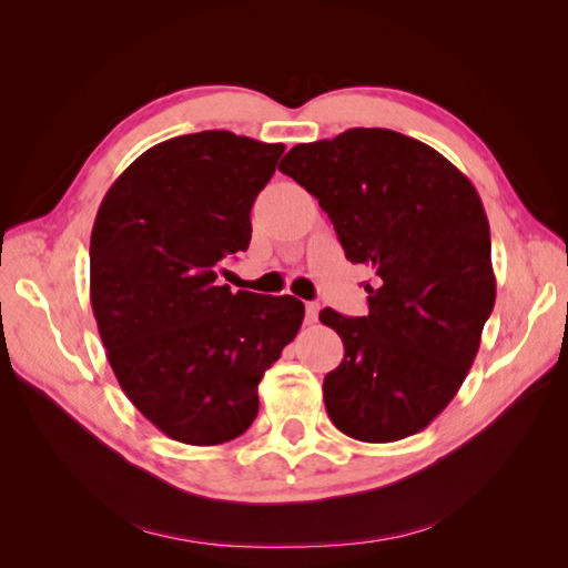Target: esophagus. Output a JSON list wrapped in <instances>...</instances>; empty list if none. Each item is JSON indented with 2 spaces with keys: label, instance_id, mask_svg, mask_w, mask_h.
<instances>
[{
  "label": "esophagus",
  "instance_id": "obj_1",
  "mask_svg": "<svg viewBox=\"0 0 568 568\" xmlns=\"http://www.w3.org/2000/svg\"><path fill=\"white\" fill-rule=\"evenodd\" d=\"M320 317V305L317 303H305V322L315 324Z\"/></svg>",
  "mask_w": 568,
  "mask_h": 568
}]
</instances>
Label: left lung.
<instances>
[{
  "label": "left lung",
  "mask_w": 568,
  "mask_h": 568,
  "mask_svg": "<svg viewBox=\"0 0 568 568\" xmlns=\"http://www.w3.org/2000/svg\"><path fill=\"white\" fill-rule=\"evenodd\" d=\"M280 170L320 201L348 261L374 272L369 315L320 313L346 348L324 376L326 415L365 443L422 432L467 379L495 305L474 184L436 149L384 128L298 144Z\"/></svg>",
  "instance_id": "obj_1"
}]
</instances>
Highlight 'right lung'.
<instances>
[{
	"mask_svg": "<svg viewBox=\"0 0 568 568\" xmlns=\"http://www.w3.org/2000/svg\"><path fill=\"white\" fill-rule=\"evenodd\" d=\"M284 144L227 130L144 151L99 205L90 301L130 403L168 438L220 445L257 415V384L301 329L294 296L217 282L251 242V209Z\"/></svg>",
	"mask_w": 568,
	"mask_h": 568,
	"instance_id": "1",
	"label": "right lung"
}]
</instances>
